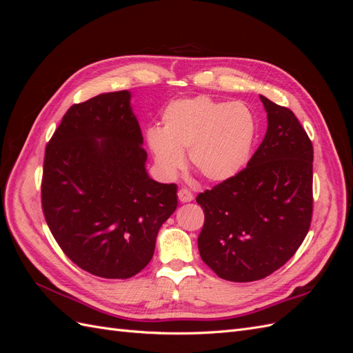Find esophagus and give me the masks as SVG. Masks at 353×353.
<instances>
[{
  "mask_svg": "<svg viewBox=\"0 0 353 353\" xmlns=\"http://www.w3.org/2000/svg\"><path fill=\"white\" fill-rule=\"evenodd\" d=\"M178 199L181 203H188L194 199V196L191 194V191L187 188H179L178 190Z\"/></svg>",
  "mask_w": 353,
  "mask_h": 353,
  "instance_id": "esophagus-1",
  "label": "esophagus"
}]
</instances>
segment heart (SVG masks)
<instances>
[{
	"label": "heart",
	"instance_id": "heart-1",
	"mask_svg": "<svg viewBox=\"0 0 353 353\" xmlns=\"http://www.w3.org/2000/svg\"><path fill=\"white\" fill-rule=\"evenodd\" d=\"M147 145L160 174L174 178L185 165L209 183L237 176L248 165L254 138L253 113L241 103L208 95L170 101L162 113V130L147 131Z\"/></svg>",
	"mask_w": 353,
	"mask_h": 353
}]
</instances>
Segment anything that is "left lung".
I'll return each mask as SVG.
<instances>
[{
  "label": "left lung",
  "mask_w": 353,
  "mask_h": 353,
  "mask_svg": "<svg viewBox=\"0 0 353 353\" xmlns=\"http://www.w3.org/2000/svg\"><path fill=\"white\" fill-rule=\"evenodd\" d=\"M268 130L248 168L200 193L203 262L228 281L268 276L292 258L312 219L314 148L294 113L263 95Z\"/></svg>",
  "instance_id": "obj_1"
}]
</instances>
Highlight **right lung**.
Wrapping results in <instances>:
<instances>
[{"label":"right lung","mask_w":353,"mask_h":353,"mask_svg":"<svg viewBox=\"0 0 353 353\" xmlns=\"http://www.w3.org/2000/svg\"><path fill=\"white\" fill-rule=\"evenodd\" d=\"M131 92L73 104L46 148L42 210L68 258L103 279H131L152 261L178 206L176 185L145 169Z\"/></svg>","instance_id":"right-lung-1"}]
</instances>
